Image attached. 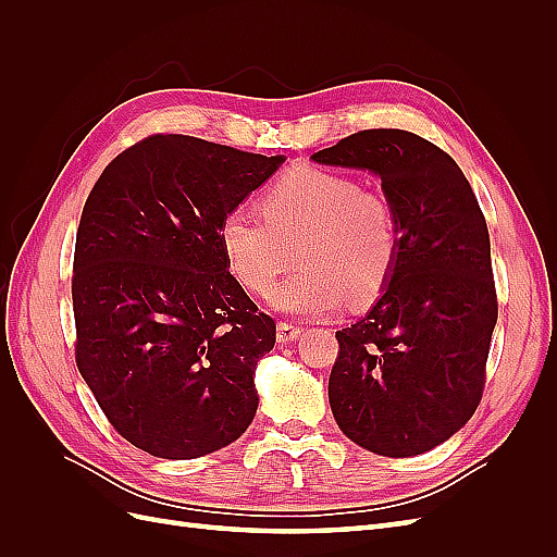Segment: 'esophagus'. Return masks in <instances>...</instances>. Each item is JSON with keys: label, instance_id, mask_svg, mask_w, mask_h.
<instances>
[{"label": "esophagus", "instance_id": "1", "mask_svg": "<svg viewBox=\"0 0 557 557\" xmlns=\"http://www.w3.org/2000/svg\"><path fill=\"white\" fill-rule=\"evenodd\" d=\"M299 334H301V327L295 325V323H288V320H281V323L276 325V339H278L281 344L295 342Z\"/></svg>", "mask_w": 557, "mask_h": 557}]
</instances>
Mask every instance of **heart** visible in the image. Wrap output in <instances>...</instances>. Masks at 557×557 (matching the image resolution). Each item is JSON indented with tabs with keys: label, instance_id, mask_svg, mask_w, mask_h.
Here are the masks:
<instances>
[{
	"label": "heart",
	"instance_id": "1",
	"mask_svg": "<svg viewBox=\"0 0 557 557\" xmlns=\"http://www.w3.org/2000/svg\"><path fill=\"white\" fill-rule=\"evenodd\" d=\"M262 214L230 209L218 225L230 274L252 295H267L295 260L297 272L272 295L297 315H327L376 299L401 256L397 209L381 190L346 174L295 166L260 197Z\"/></svg>",
	"mask_w": 557,
	"mask_h": 557
}]
</instances>
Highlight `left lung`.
<instances>
[{"label":"left lung","instance_id":"1","mask_svg":"<svg viewBox=\"0 0 557 557\" xmlns=\"http://www.w3.org/2000/svg\"><path fill=\"white\" fill-rule=\"evenodd\" d=\"M315 162L381 176L401 256L381 299L336 332L327 383L336 425L358 446L411 458L474 416L497 323L491 234L455 160L407 129H362Z\"/></svg>","mask_w":557,"mask_h":557}]
</instances>
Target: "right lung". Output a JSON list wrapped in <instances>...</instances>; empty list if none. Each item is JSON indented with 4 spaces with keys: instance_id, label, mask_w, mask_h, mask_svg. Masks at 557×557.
Here are the masks:
<instances>
[{
    "instance_id": "right-lung-1",
    "label": "right lung",
    "mask_w": 557,
    "mask_h": 557,
    "mask_svg": "<svg viewBox=\"0 0 557 557\" xmlns=\"http://www.w3.org/2000/svg\"><path fill=\"white\" fill-rule=\"evenodd\" d=\"M281 162L150 134L107 164L83 207L76 367L111 428L156 458H201L256 418L252 374L276 323L230 274L218 225Z\"/></svg>"
}]
</instances>
